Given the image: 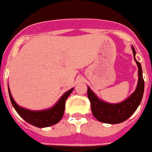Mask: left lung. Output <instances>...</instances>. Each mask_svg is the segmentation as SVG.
I'll use <instances>...</instances> for the list:
<instances>
[{
    "mask_svg": "<svg viewBox=\"0 0 152 152\" xmlns=\"http://www.w3.org/2000/svg\"><path fill=\"white\" fill-rule=\"evenodd\" d=\"M134 58L138 67V82L137 88L129 97L119 104H109L100 100L94 92L87 86V96L91 104L92 113L99 121L106 124H120L127 120L141 104L144 94V82L142 69L140 62L135 58V49L132 46Z\"/></svg>",
    "mask_w": 152,
    "mask_h": 152,
    "instance_id": "left-lung-1",
    "label": "left lung"
}]
</instances>
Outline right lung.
<instances>
[{"label":"right lung","instance_id":"add662e5","mask_svg":"<svg viewBox=\"0 0 152 152\" xmlns=\"http://www.w3.org/2000/svg\"><path fill=\"white\" fill-rule=\"evenodd\" d=\"M72 90H73V88H72L69 91L66 92L52 108L44 110L35 111V110H29L25 108L19 107L14 100L8 87L10 100H11V104L13 105L15 110L25 121L37 127H49V126L54 125L60 121L62 116L64 114L66 101L70 94L72 92Z\"/></svg>","mask_w":152,"mask_h":152}]
</instances>
